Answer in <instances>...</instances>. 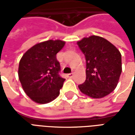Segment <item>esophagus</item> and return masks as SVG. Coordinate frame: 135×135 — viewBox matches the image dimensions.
Listing matches in <instances>:
<instances>
[{
  "instance_id": "1",
  "label": "esophagus",
  "mask_w": 135,
  "mask_h": 135,
  "mask_svg": "<svg viewBox=\"0 0 135 135\" xmlns=\"http://www.w3.org/2000/svg\"><path fill=\"white\" fill-rule=\"evenodd\" d=\"M67 76L69 77V78H72V77L74 76V74L73 73L69 74H67Z\"/></svg>"
}]
</instances>
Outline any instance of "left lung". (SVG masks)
Masks as SVG:
<instances>
[{
    "mask_svg": "<svg viewBox=\"0 0 135 135\" xmlns=\"http://www.w3.org/2000/svg\"><path fill=\"white\" fill-rule=\"evenodd\" d=\"M77 45L86 59V80L79 85L82 93L102 98L113 92L122 71V55L112 43L96 35L84 37Z\"/></svg>",
    "mask_w": 135,
    "mask_h": 135,
    "instance_id": "obj_1",
    "label": "left lung"
}]
</instances>
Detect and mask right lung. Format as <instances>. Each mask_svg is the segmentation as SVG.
<instances>
[{
	"instance_id": "obj_1",
	"label": "right lung",
	"mask_w": 135,
	"mask_h": 135,
	"mask_svg": "<svg viewBox=\"0 0 135 135\" xmlns=\"http://www.w3.org/2000/svg\"><path fill=\"white\" fill-rule=\"evenodd\" d=\"M66 42L49 40L37 43L27 50L19 61L18 75L23 90L39 104L53 101L59 95L65 79L59 75L56 54Z\"/></svg>"
}]
</instances>
